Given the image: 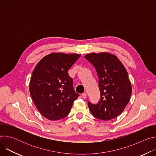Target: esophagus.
<instances>
[{
  "mask_svg": "<svg viewBox=\"0 0 156 156\" xmlns=\"http://www.w3.org/2000/svg\"><path fill=\"white\" fill-rule=\"evenodd\" d=\"M81 96H82V98H84V99H86V98H87V94H86V93H84L81 94Z\"/></svg>",
  "mask_w": 156,
  "mask_h": 156,
  "instance_id": "obj_1",
  "label": "esophagus"
}]
</instances>
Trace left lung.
Instances as JSON below:
<instances>
[{
  "label": "left lung",
  "instance_id": "left-lung-1",
  "mask_svg": "<svg viewBox=\"0 0 156 156\" xmlns=\"http://www.w3.org/2000/svg\"><path fill=\"white\" fill-rule=\"evenodd\" d=\"M95 68L99 78V101L87 105L91 114L102 120H109L122 114L130 100L131 85L120 61L107 52L84 56Z\"/></svg>",
  "mask_w": 156,
  "mask_h": 156
}]
</instances>
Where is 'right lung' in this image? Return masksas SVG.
<instances>
[{
	"instance_id": "1",
	"label": "right lung",
	"mask_w": 156,
	"mask_h": 156,
	"mask_svg": "<svg viewBox=\"0 0 156 156\" xmlns=\"http://www.w3.org/2000/svg\"><path fill=\"white\" fill-rule=\"evenodd\" d=\"M81 55L52 53L34 69L30 84L32 99L41 114L50 120L67 116L79 96L73 90L68 70Z\"/></svg>"
}]
</instances>
